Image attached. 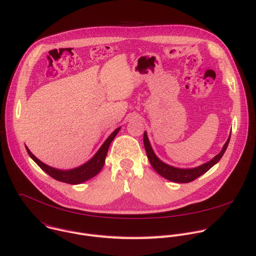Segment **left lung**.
Masks as SVG:
<instances>
[{
  "instance_id": "left-lung-1",
  "label": "left lung",
  "mask_w": 256,
  "mask_h": 256,
  "mask_svg": "<svg viewBox=\"0 0 256 256\" xmlns=\"http://www.w3.org/2000/svg\"><path fill=\"white\" fill-rule=\"evenodd\" d=\"M143 138H144V146H145V150L147 153V157L150 161L152 168L155 170V172L158 174H160L161 176H164V178H166L170 182L184 184V182H190L196 180L197 178H199L200 176L205 174L207 170H209L214 164H218L228 148L230 134L228 136L226 142L224 143L222 149L220 150V152L218 155H216L212 160H209V161L205 162V164H203L199 166L193 168H176V166L166 164V162L161 161L154 153V151L151 147V144L149 142L147 132H144Z\"/></svg>"
}]
</instances>
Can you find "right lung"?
<instances>
[{
    "label": "right lung",
    "instance_id": "right-lung-1",
    "mask_svg": "<svg viewBox=\"0 0 256 256\" xmlns=\"http://www.w3.org/2000/svg\"><path fill=\"white\" fill-rule=\"evenodd\" d=\"M120 130V126L116 128L107 138L106 141L103 143V145L100 147V149L96 152V154L92 156L90 160H88L86 164H84L80 166H78L76 168L72 170H59L52 168L50 166H47L44 162H42L40 159H38L30 151V149L26 146V151L28 155L32 157V159L36 162V164L44 172H47L50 176L53 178L63 182L66 184H82L92 178H94L96 174H98L102 168L105 164V158L109 149V146L111 142L113 141V138L116 136V134H118Z\"/></svg>",
    "mask_w": 256,
    "mask_h": 256
}]
</instances>
